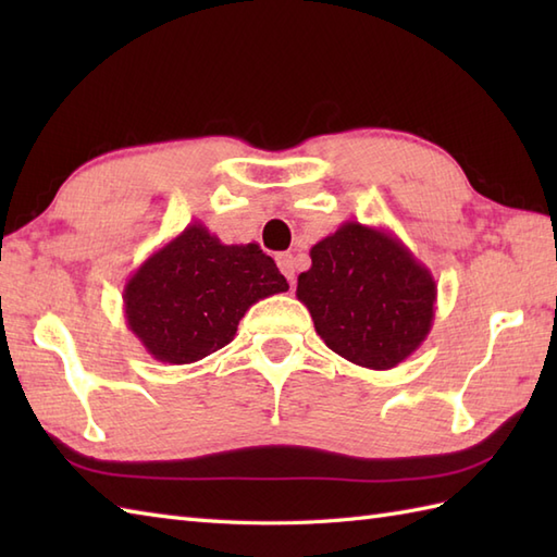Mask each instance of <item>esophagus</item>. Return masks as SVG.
<instances>
[{
	"mask_svg": "<svg viewBox=\"0 0 557 557\" xmlns=\"http://www.w3.org/2000/svg\"><path fill=\"white\" fill-rule=\"evenodd\" d=\"M277 268L282 275H285L289 282L294 280V270H297V263H294V256L292 253H277Z\"/></svg>",
	"mask_w": 557,
	"mask_h": 557,
	"instance_id": "obj_1",
	"label": "esophagus"
}]
</instances>
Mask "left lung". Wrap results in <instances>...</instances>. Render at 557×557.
I'll return each instance as SVG.
<instances>
[{
    "instance_id": "8db88e82",
    "label": "left lung",
    "mask_w": 557,
    "mask_h": 557,
    "mask_svg": "<svg viewBox=\"0 0 557 557\" xmlns=\"http://www.w3.org/2000/svg\"><path fill=\"white\" fill-rule=\"evenodd\" d=\"M297 297L330 349L363 369L387 371L429 337L437 287L393 232L347 220L311 248Z\"/></svg>"
}]
</instances>
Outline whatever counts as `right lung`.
Returning <instances> with one entry per match:
<instances>
[{"label": "right lung", "instance_id": "add662e5", "mask_svg": "<svg viewBox=\"0 0 557 557\" xmlns=\"http://www.w3.org/2000/svg\"><path fill=\"white\" fill-rule=\"evenodd\" d=\"M287 289L258 244H222L191 222L134 270L122 299L126 325L150 357L180 366L230 345L256 301Z\"/></svg>", "mask_w": 557, "mask_h": 557}]
</instances>
